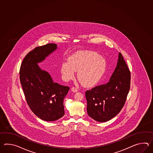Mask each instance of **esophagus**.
<instances>
[{
	"label": "esophagus",
	"instance_id": "1",
	"mask_svg": "<svg viewBox=\"0 0 153 153\" xmlns=\"http://www.w3.org/2000/svg\"><path fill=\"white\" fill-rule=\"evenodd\" d=\"M71 91H72V92H78V90L76 88L73 87V88H71Z\"/></svg>",
	"mask_w": 153,
	"mask_h": 153
}]
</instances>
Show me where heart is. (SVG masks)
<instances>
[{"instance_id":"1","label":"heart","mask_w":153,"mask_h":153,"mask_svg":"<svg viewBox=\"0 0 153 153\" xmlns=\"http://www.w3.org/2000/svg\"><path fill=\"white\" fill-rule=\"evenodd\" d=\"M106 62L97 52L91 51H77L71 56L69 61L61 65L63 80L68 81L75 77L78 72L79 80L86 88L97 85L106 70Z\"/></svg>"}]
</instances>
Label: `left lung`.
Wrapping results in <instances>:
<instances>
[{
	"label": "left lung",
	"instance_id": "1",
	"mask_svg": "<svg viewBox=\"0 0 153 153\" xmlns=\"http://www.w3.org/2000/svg\"><path fill=\"white\" fill-rule=\"evenodd\" d=\"M130 71L119 52L117 67L109 81L85 93L89 117L103 123L110 120L119 114L130 90Z\"/></svg>",
	"mask_w": 153,
	"mask_h": 153
}]
</instances>
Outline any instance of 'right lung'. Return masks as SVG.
I'll return each mask as SVG.
<instances>
[{"label":"right lung","instance_id":"right-lung-1","mask_svg":"<svg viewBox=\"0 0 153 153\" xmlns=\"http://www.w3.org/2000/svg\"><path fill=\"white\" fill-rule=\"evenodd\" d=\"M57 49L56 44L36 47L26 56L21 65L20 82L30 109L46 121L65 115L63 100L69 88L54 82L49 73L38 65Z\"/></svg>","mask_w":153,"mask_h":153}]
</instances>
